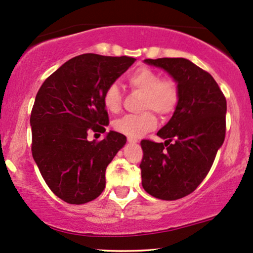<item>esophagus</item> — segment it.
<instances>
[{"instance_id":"obj_1","label":"esophagus","mask_w":253,"mask_h":253,"mask_svg":"<svg viewBox=\"0 0 253 253\" xmlns=\"http://www.w3.org/2000/svg\"><path fill=\"white\" fill-rule=\"evenodd\" d=\"M127 141H128L129 143H136L137 140L136 139H133V137H128V139H127Z\"/></svg>"}]
</instances>
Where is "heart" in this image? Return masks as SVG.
I'll return each mask as SVG.
<instances>
[{"label": "heart", "mask_w": 253, "mask_h": 253, "mask_svg": "<svg viewBox=\"0 0 253 253\" xmlns=\"http://www.w3.org/2000/svg\"><path fill=\"white\" fill-rule=\"evenodd\" d=\"M127 83L130 87L143 93L142 110L155 111L160 117L170 116L180 100L176 82L170 78L161 79L159 72L147 66H141L130 72L127 77ZM121 101L123 97L119 86L112 83L104 92V106L111 113H117L121 108ZM152 111H146L141 114H127L114 121V129L133 139L140 137L156 127L158 120Z\"/></svg>", "instance_id": "1"}]
</instances>
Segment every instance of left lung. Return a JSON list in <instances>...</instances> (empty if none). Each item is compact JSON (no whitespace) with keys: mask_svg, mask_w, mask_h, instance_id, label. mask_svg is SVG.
<instances>
[{"mask_svg":"<svg viewBox=\"0 0 253 253\" xmlns=\"http://www.w3.org/2000/svg\"><path fill=\"white\" fill-rule=\"evenodd\" d=\"M176 82L180 100L158 132L165 142L142 140V187L152 196L174 201L201 184L224 142L226 100L212 76L185 58L145 59Z\"/></svg>","mask_w":253,"mask_h":253,"instance_id":"1","label":"left lung"}]
</instances>
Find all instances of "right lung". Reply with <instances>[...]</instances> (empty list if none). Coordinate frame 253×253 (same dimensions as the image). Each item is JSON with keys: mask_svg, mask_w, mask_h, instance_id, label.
<instances>
[{"mask_svg": "<svg viewBox=\"0 0 253 253\" xmlns=\"http://www.w3.org/2000/svg\"><path fill=\"white\" fill-rule=\"evenodd\" d=\"M134 62L84 53L64 63L38 89L30 117L31 150L47 187L66 203H87L105 189V171L126 136L110 130L95 142L87 134L105 133V89Z\"/></svg>", "mask_w": 253, "mask_h": 253, "instance_id": "right-lung-1", "label": "right lung"}]
</instances>
